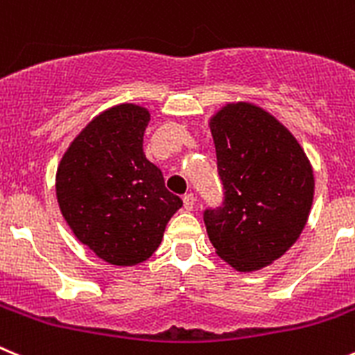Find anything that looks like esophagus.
I'll return each instance as SVG.
<instances>
[{
    "label": "esophagus",
    "instance_id": "34e87169",
    "mask_svg": "<svg viewBox=\"0 0 355 355\" xmlns=\"http://www.w3.org/2000/svg\"><path fill=\"white\" fill-rule=\"evenodd\" d=\"M195 202H197V198H195L193 193H188L183 197V205L187 211H191L195 207Z\"/></svg>",
    "mask_w": 355,
    "mask_h": 355
}]
</instances>
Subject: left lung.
<instances>
[{"instance_id": "obj_1", "label": "left lung", "mask_w": 355, "mask_h": 355, "mask_svg": "<svg viewBox=\"0 0 355 355\" xmlns=\"http://www.w3.org/2000/svg\"><path fill=\"white\" fill-rule=\"evenodd\" d=\"M225 188L204 223L216 254L256 272L298 241L313 200V171L296 137L263 107L228 103L209 120Z\"/></svg>"}]
</instances>
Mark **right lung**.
Masks as SVG:
<instances>
[{"label": "right lung", "mask_w": 355, "mask_h": 355, "mask_svg": "<svg viewBox=\"0 0 355 355\" xmlns=\"http://www.w3.org/2000/svg\"><path fill=\"white\" fill-rule=\"evenodd\" d=\"M150 111L118 104L97 114L60 158L55 193L74 237L104 261L132 266L153 254L183 200L143 151Z\"/></svg>", "instance_id": "add662e5"}]
</instances>
